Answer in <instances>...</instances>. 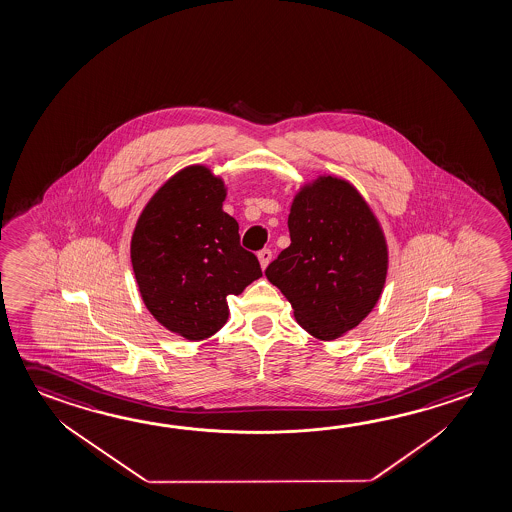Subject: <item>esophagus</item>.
<instances>
[{
	"label": "esophagus",
	"instance_id": "34e87169",
	"mask_svg": "<svg viewBox=\"0 0 512 512\" xmlns=\"http://www.w3.org/2000/svg\"><path fill=\"white\" fill-rule=\"evenodd\" d=\"M257 257H259L260 268L266 269L268 268L269 262H271V257H273V253H271V250H269V248H264V250H260V252L257 253Z\"/></svg>",
	"mask_w": 512,
	"mask_h": 512
}]
</instances>
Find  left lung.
Returning a JSON list of instances; mask_svg holds the SVG:
<instances>
[{"label":"left lung","mask_w":512,"mask_h":512,"mask_svg":"<svg viewBox=\"0 0 512 512\" xmlns=\"http://www.w3.org/2000/svg\"><path fill=\"white\" fill-rule=\"evenodd\" d=\"M291 244L266 269L310 336L332 341L377 305L386 284L387 244L352 184L319 176L296 194L287 219Z\"/></svg>","instance_id":"obj_1"}]
</instances>
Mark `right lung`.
Masks as SVG:
<instances>
[{
	"label": "right lung",
	"instance_id": "1",
	"mask_svg": "<svg viewBox=\"0 0 512 512\" xmlns=\"http://www.w3.org/2000/svg\"><path fill=\"white\" fill-rule=\"evenodd\" d=\"M227 189L205 166H189L153 194L135 225L130 257L146 309L189 341L227 323L228 294L262 277L239 225L223 212Z\"/></svg>",
	"mask_w": 512,
	"mask_h": 512
}]
</instances>
